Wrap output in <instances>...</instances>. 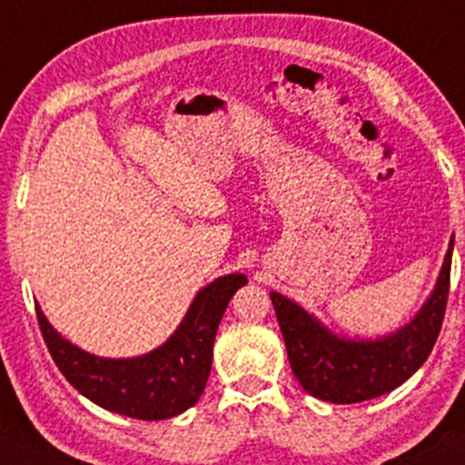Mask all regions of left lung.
Returning <instances> with one entry per match:
<instances>
[{"label":"left lung","mask_w":465,"mask_h":465,"mask_svg":"<svg viewBox=\"0 0 465 465\" xmlns=\"http://www.w3.org/2000/svg\"><path fill=\"white\" fill-rule=\"evenodd\" d=\"M452 242L437 287L411 324L381 340H340L302 307L272 293L293 375L302 389L331 404H357L397 389L428 360L446 315Z\"/></svg>","instance_id":"1"}]
</instances>
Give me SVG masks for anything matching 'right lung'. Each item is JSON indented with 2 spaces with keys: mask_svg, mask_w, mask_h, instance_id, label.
I'll return each instance as SVG.
<instances>
[{
  "mask_svg": "<svg viewBox=\"0 0 465 465\" xmlns=\"http://www.w3.org/2000/svg\"><path fill=\"white\" fill-rule=\"evenodd\" d=\"M244 284L242 273L213 280L196 295L165 344L132 360H105L76 349L48 324L39 307L37 320L54 364L81 395L132 420H170L196 404L205 391L218 324L229 300Z\"/></svg>",
  "mask_w": 465,
  "mask_h": 465,
  "instance_id": "obj_1",
  "label": "right lung"
}]
</instances>
